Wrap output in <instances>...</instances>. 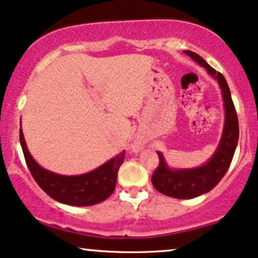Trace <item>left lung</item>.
I'll list each match as a JSON object with an SVG mask.
<instances>
[{"instance_id":"8db88e82","label":"left lung","mask_w":258,"mask_h":258,"mask_svg":"<svg viewBox=\"0 0 258 258\" xmlns=\"http://www.w3.org/2000/svg\"><path fill=\"white\" fill-rule=\"evenodd\" d=\"M192 60L206 68L209 76L219 83L225 107V123L221 139L213 156L206 163L195 168H170L160 151V163L151 176L154 187L161 194L178 200H190L207 194L219 184L226 174L238 144L239 123L237 111L231 97L228 84L221 73L216 72L196 52L185 50Z\"/></svg>"}]
</instances>
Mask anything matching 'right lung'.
I'll return each mask as SVG.
<instances>
[{"label": "right lung", "mask_w": 258, "mask_h": 258, "mask_svg": "<svg viewBox=\"0 0 258 258\" xmlns=\"http://www.w3.org/2000/svg\"><path fill=\"white\" fill-rule=\"evenodd\" d=\"M20 144L31 174L39 187L55 201L74 207H88L101 203L113 194L116 186L117 170L125 160V150L91 172L79 175H61L44 169L31 156L23 130Z\"/></svg>", "instance_id": "right-lung-1"}]
</instances>
